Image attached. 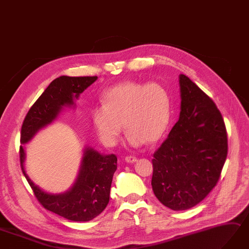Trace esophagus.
Returning a JSON list of instances; mask_svg holds the SVG:
<instances>
[{"label": "esophagus", "instance_id": "34e87169", "mask_svg": "<svg viewBox=\"0 0 249 249\" xmlns=\"http://www.w3.org/2000/svg\"><path fill=\"white\" fill-rule=\"evenodd\" d=\"M124 160H125V162L133 163V162H136V161H137V158H136V157H134V156H126V157L124 158Z\"/></svg>", "mask_w": 249, "mask_h": 249}]
</instances>
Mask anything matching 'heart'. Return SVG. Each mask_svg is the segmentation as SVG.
Instances as JSON below:
<instances>
[{
  "mask_svg": "<svg viewBox=\"0 0 249 249\" xmlns=\"http://www.w3.org/2000/svg\"><path fill=\"white\" fill-rule=\"evenodd\" d=\"M102 103L92 108L91 122L107 146L117 144L124 125L127 143L136 147L157 142L171 124L172 97L159 83L124 82L107 90Z\"/></svg>",
  "mask_w": 249,
  "mask_h": 249,
  "instance_id": "1",
  "label": "heart"
}]
</instances>
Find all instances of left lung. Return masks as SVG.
Returning a JSON list of instances; mask_svg holds the SVG:
<instances>
[{
  "instance_id": "obj_1",
  "label": "left lung",
  "mask_w": 249,
  "mask_h": 249,
  "mask_svg": "<svg viewBox=\"0 0 249 249\" xmlns=\"http://www.w3.org/2000/svg\"><path fill=\"white\" fill-rule=\"evenodd\" d=\"M179 84V120L152 160L153 192L173 211L189 210L212 192L228 150L224 120L213 99L184 74Z\"/></svg>"
}]
</instances>
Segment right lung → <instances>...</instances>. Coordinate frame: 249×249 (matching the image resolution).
Listing matches in <instances>:
<instances>
[{
    "mask_svg": "<svg viewBox=\"0 0 249 249\" xmlns=\"http://www.w3.org/2000/svg\"><path fill=\"white\" fill-rule=\"evenodd\" d=\"M97 76H60L48 86L26 114L21 129V143H26L35 134L54 120L65 106L74 104ZM25 153L19 147V162L25 178L44 208L71 221H90L97 217L109 203L113 175L117 169V157L102 155L97 151L87 149L78 177L72 189L64 194L52 195L43 192L27 176L23 167Z\"/></svg>",
    "mask_w": 249,
    "mask_h": 249,
    "instance_id": "add662e5",
    "label": "right lung"
}]
</instances>
